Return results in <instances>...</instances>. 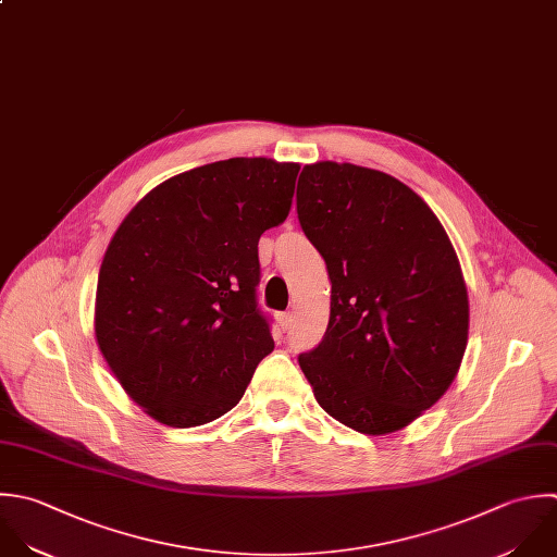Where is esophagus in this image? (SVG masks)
<instances>
[{"label": "esophagus", "mask_w": 557, "mask_h": 557, "mask_svg": "<svg viewBox=\"0 0 557 557\" xmlns=\"http://www.w3.org/2000/svg\"><path fill=\"white\" fill-rule=\"evenodd\" d=\"M290 321H293V314H290V312H284V314H280V317H277L280 330H282V332H286V330L290 327Z\"/></svg>", "instance_id": "1"}]
</instances>
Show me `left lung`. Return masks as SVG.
Returning <instances> with one entry per match:
<instances>
[{
	"instance_id": "obj_1",
	"label": "left lung",
	"mask_w": 557,
	"mask_h": 557,
	"mask_svg": "<svg viewBox=\"0 0 557 557\" xmlns=\"http://www.w3.org/2000/svg\"><path fill=\"white\" fill-rule=\"evenodd\" d=\"M297 214L332 284L325 336L299 356L314 399L360 434L399 432L449 391L467 351L456 249L410 186L351 162L306 164Z\"/></svg>"
}]
</instances>
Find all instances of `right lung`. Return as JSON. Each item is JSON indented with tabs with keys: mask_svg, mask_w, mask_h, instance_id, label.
I'll return each mask as SVG.
<instances>
[{
	"mask_svg": "<svg viewBox=\"0 0 557 557\" xmlns=\"http://www.w3.org/2000/svg\"><path fill=\"white\" fill-rule=\"evenodd\" d=\"M297 162L230 158L169 177L103 253L95 341L153 421L197 428L230 412L273 351L256 304L258 240L286 221Z\"/></svg>",
	"mask_w": 557,
	"mask_h": 557,
	"instance_id": "add662e5",
	"label": "right lung"
}]
</instances>
